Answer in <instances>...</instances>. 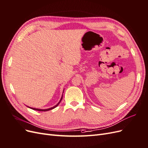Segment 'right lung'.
<instances>
[{"label": "right lung", "instance_id": "obj_1", "mask_svg": "<svg viewBox=\"0 0 148 148\" xmlns=\"http://www.w3.org/2000/svg\"><path fill=\"white\" fill-rule=\"evenodd\" d=\"M64 93V92H63ZM62 98L60 99V101H59V102L58 103V104L56 105V106H55L54 107H51V108H49V109H35V108H31V107H29V108H31V109H33V110H38V111H47V110H52V109H54L55 107H56L59 104V103L61 102V101H62Z\"/></svg>", "mask_w": 148, "mask_h": 148}]
</instances>
